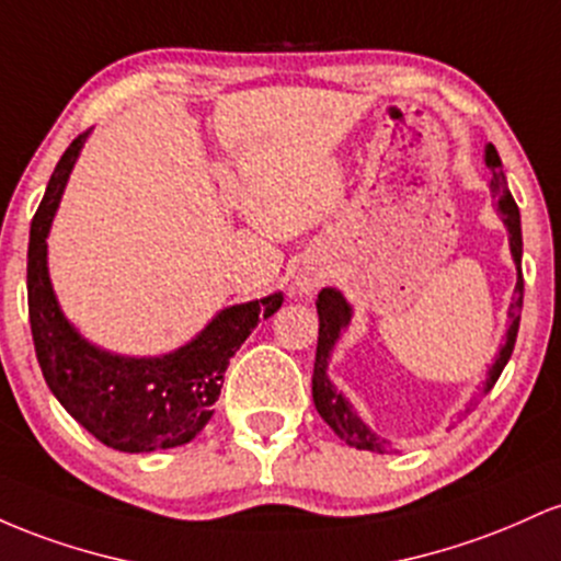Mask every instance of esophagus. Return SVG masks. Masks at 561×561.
<instances>
[{"label":"esophagus","mask_w":561,"mask_h":561,"mask_svg":"<svg viewBox=\"0 0 561 561\" xmlns=\"http://www.w3.org/2000/svg\"><path fill=\"white\" fill-rule=\"evenodd\" d=\"M320 280H323V275H318V273H301L299 278H297V283H294V288H297L299 294H312L314 288L320 286Z\"/></svg>","instance_id":"1"}]
</instances>
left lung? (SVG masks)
<instances>
[{
  "label": "left lung",
  "mask_w": 561,
  "mask_h": 561,
  "mask_svg": "<svg viewBox=\"0 0 561 561\" xmlns=\"http://www.w3.org/2000/svg\"><path fill=\"white\" fill-rule=\"evenodd\" d=\"M484 163L493 172V180H490V196L495 201V209H499L503 225L508 230V249H512V260L514 267H517V286H514L512 301H508V325L506 333H503V344L495 355L493 365L484 374V381L480 387V394L469 402L467 413L477 405V400L482 394H488L490 389L495 387L499 381L501 370L506 368L508 357L514 352V342H517V331H519V314H522V294H525V283H522V225H519V209L514 204L512 193H508L506 185V174L501 169V159L499 150L493 145L484 148ZM318 318H320V329H318V352H314V370H312V400L318 413L323 416L325 424L331 426L333 432L339 434V439L350 445V448L357 450H376L383 453L387 450V439H381L379 434L370 430L365 421L357 416V411L352 408V402L333 387V381L329 379V363H331V352L336 347V342L342 339V331L350 329L352 323V305L344 299V294L339 288H323L318 294Z\"/></svg>",
  "instance_id": "1"
}]
</instances>
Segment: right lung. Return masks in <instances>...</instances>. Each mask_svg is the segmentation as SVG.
Masks as SVG:
<instances>
[{
    "mask_svg": "<svg viewBox=\"0 0 561 561\" xmlns=\"http://www.w3.org/2000/svg\"><path fill=\"white\" fill-rule=\"evenodd\" d=\"M87 137L90 131L68 145L31 222L28 318L36 360L49 392L103 445L122 453L178 448L209 424L230 357L262 318L280 310L283 294L225 307L167 355H118L81 336L55 297L47 236Z\"/></svg>",
    "mask_w": 561,
    "mask_h": 561,
    "instance_id": "add662e5",
    "label": "right lung"
}]
</instances>
